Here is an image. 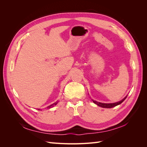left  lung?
<instances>
[{"label":"left lung","mask_w":147,"mask_h":147,"mask_svg":"<svg viewBox=\"0 0 147 147\" xmlns=\"http://www.w3.org/2000/svg\"><path fill=\"white\" fill-rule=\"evenodd\" d=\"M127 96H126L123 99H122L121 100H120L119 102H115V103H111V104H105V103H101V102H97L96 100H92V102H94V104H96V105H97L99 107H103V108H112L118 105L119 104H121L122 102L126 99V98L127 97Z\"/></svg>","instance_id":"obj_1"}]
</instances>
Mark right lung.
<instances>
[{"instance_id": "1", "label": "right lung", "mask_w": 147, "mask_h": 147, "mask_svg": "<svg viewBox=\"0 0 147 147\" xmlns=\"http://www.w3.org/2000/svg\"><path fill=\"white\" fill-rule=\"evenodd\" d=\"M58 102H59V101H57V102H55L54 104H51V105H50V106H48V107H47V109H51V107H53L54 106V105H56L57 103H58ZM38 110H40V109H38Z\"/></svg>"}]
</instances>
